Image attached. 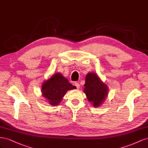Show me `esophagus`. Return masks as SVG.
Segmentation results:
<instances>
[{"mask_svg":"<svg viewBox=\"0 0 148 148\" xmlns=\"http://www.w3.org/2000/svg\"><path fill=\"white\" fill-rule=\"evenodd\" d=\"M74 86L76 87L77 88H78V89L80 88V84L78 82H75L74 83Z\"/></svg>","mask_w":148,"mask_h":148,"instance_id":"obj_1","label":"esophagus"}]
</instances>
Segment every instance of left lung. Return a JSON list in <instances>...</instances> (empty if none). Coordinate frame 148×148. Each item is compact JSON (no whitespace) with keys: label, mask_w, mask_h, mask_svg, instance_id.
<instances>
[{"label":"left lung","mask_w":148,"mask_h":148,"mask_svg":"<svg viewBox=\"0 0 148 148\" xmlns=\"http://www.w3.org/2000/svg\"><path fill=\"white\" fill-rule=\"evenodd\" d=\"M84 92L93 107H99L107 97L108 88L96 73H88L86 77Z\"/></svg>","instance_id":"obj_1"}]
</instances>
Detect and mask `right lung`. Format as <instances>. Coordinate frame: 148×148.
Instances as JSON below:
<instances>
[{
	"mask_svg": "<svg viewBox=\"0 0 148 148\" xmlns=\"http://www.w3.org/2000/svg\"><path fill=\"white\" fill-rule=\"evenodd\" d=\"M74 88L75 87L71 84L61 73H56L42 83L41 91L46 102L54 107L60 103L67 91Z\"/></svg>",
	"mask_w": 148,
	"mask_h": 148,
	"instance_id": "1",
	"label": "right lung"
}]
</instances>
